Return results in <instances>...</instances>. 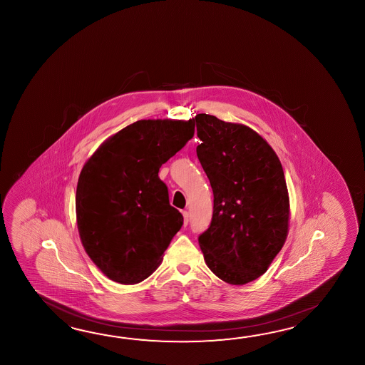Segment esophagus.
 Here are the masks:
<instances>
[{
    "instance_id": "34e87169",
    "label": "esophagus",
    "mask_w": 365,
    "mask_h": 365,
    "mask_svg": "<svg viewBox=\"0 0 365 365\" xmlns=\"http://www.w3.org/2000/svg\"><path fill=\"white\" fill-rule=\"evenodd\" d=\"M182 217H184V225H187V223H189V212L182 211Z\"/></svg>"
}]
</instances>
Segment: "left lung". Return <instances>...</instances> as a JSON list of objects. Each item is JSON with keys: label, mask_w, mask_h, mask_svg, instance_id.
Listing matches in <instances>:
<instances>
[{"label": "left lung", "mask_w": 365, "mask_h": 365, "mask_svg": "<svg viewBox=\"0 0 365 365\" xmlns=\"http://www.w3.org/2000/svg\"><path fill=\"white\" fill-rule=\"evenodd\" d=\"M197 156L214 193L209 228L198 242L210 270L230 284L259 278L288 233L284 172L270 145L253 129L200 113Z\"/></svg>", "instance_id": "8db88e82"}]
</instances>
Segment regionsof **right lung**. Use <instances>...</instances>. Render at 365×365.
I'll list each match as a JSON object with an SVG mask.
<instances>
[{
	"instance_id": "right-lung-1",
	"label": "right lung",
	"mask_w": 365,
	"mask_h": 365,
	"mask_svg": "<svg viewBox=\"0 0 365 365\" xmlns=\"http://www.w3.org/2000/svg\"><path fill=\"white\" fill-rule=\"evenodd\" d=\"M193 120H140L86 162L76 194L86 253L109 279L134 284L162 262L184 217L172 207L162 164L193 137Z\"/></svg>"
}]
</instances>
